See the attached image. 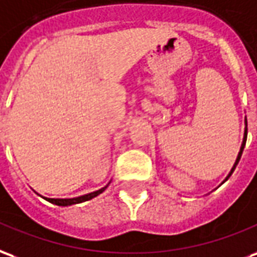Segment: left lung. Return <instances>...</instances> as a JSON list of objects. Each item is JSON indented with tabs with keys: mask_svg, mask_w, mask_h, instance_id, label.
<instances>
[{
	"mask_svg": "<svg viewBox=\"0 0 257 257\" xmlns=\"http://www.w3.org/2000/svg\"><path fill=\"white\" fill-rule=\"evenodd\" d=\"M246 136H248V124H246V119H245V130H244V138H242V144H241V148H239V152H238V156H237V159H235V163H234L233 168L230 170V172H228V175L226 177V179H224L223 182H226L228 178H230V175L233 174V171L235 170V167H237V164H238L239 159H241V155H242V151H244L245 148V142H246ZM222 182V183H223Z\"/></svg>",
	"mask_w": 257,
	"mask_h": 257,
	"instance_id": "left-lung-1",
	"label": "left lung"
}]
</instances>
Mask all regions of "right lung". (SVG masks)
Masks as SVG:
<instances>
[{
  "label": "right lung",
  "instance_id": "add662e5",
  "mask_svg": "<svg viewBox=\"0 0 257 257\" xmlns=\"http://www.w3.org/2000/svg\"><path fill=\"white\" fill-rule=\"evenodd\" d=\"M110 183V182H109ZM109 183L106 185V186H104V188L98 189V190H95V192H91V193H87V194H83V196H78V197H72V198H49V197H44V196H41V194H38V196H41L42 198H45L46 201H49V203L54 204V205H59V207H68V205H74V204H80V203H85V201H89V200H91V198L97 197L98 194H101V193L104 192L108 186H109Z\"/></svg>",
  "mask_w": 257,
  "mask_h": 257
}]
</instances>
